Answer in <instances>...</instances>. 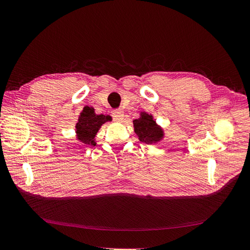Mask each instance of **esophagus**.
<instances>
[{
    "label": "esophagus",
    "instance_id": "obj_1",
    "mask_svg": "<svg viewBox=\"0 0 250 250\" xmlns=\"http://www.w3.org/2000/svg\"><path fill=\"white\" fill-rule=\"evenodd\" d=\"M111 115H112L113 120L117 121V122H120V121L122 120L123 117H124V111H123V109H121V108L113 109L111 111Z\"/></svg>",
    "mask_w": 250,
    "mask_h": 250
}]
</instances>
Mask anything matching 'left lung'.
Here are the masks:
<instances>
[{"instance_id": "1", "label": "left lung", "mask_w": 250, "mask_h": 250, "mask_svg": "<svg viewBox=\"0 0 250 250\" xmlns=\"http://www.w3.org/2000/svg\"><path fill=\"white\" fill-rule=\"evenodd\" d=\"M133 127L139 140L146 144L157 143L164 138L163 129L156 124L152 115L147 112H141V117L133 121Z\"/></svg>"}]
</instances>
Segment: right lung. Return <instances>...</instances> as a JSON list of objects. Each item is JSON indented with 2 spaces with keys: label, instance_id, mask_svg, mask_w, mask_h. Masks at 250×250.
Instances as JSON below:
<instances>
[{
  "label": "right lung",
  "instance_id": "right-lung-1",
  "mask_svg": "<svg viewBox=\"0 0 250 250\" xmlns=\"http://www.w3.org/2000/svg\"><path fill=\"white\" fill-rule=\"evenodd\" d=\"M111 120L110 116L96 115L93 107L85 106L80 112L76 124L77 140L85 145H96L95 137L101 126Z\"/></svg>",
  "mask_w": 250,
  "mask_h": 250
}]
</instances>
